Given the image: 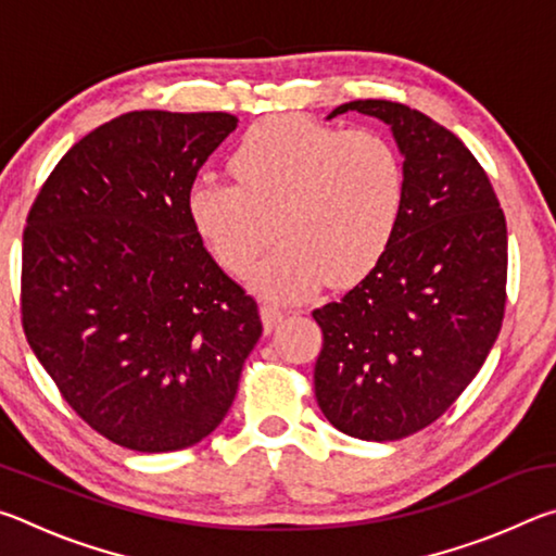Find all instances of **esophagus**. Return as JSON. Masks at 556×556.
<instances>
[{"label": "esophagus", "mask_w": 556, "mask_h": 556, "mask_svg": "<svg viewBox=\"0 0 556 556\" xmlns=\"http://www.w3.org/2000/svg\"><path fill=\"white\" fill-rule=\"evenodd\" d=\"M260 316H262V326H265V331L271 333L281 324V318H285V312H281V308H277L275 304H262L260 306Z\"/></svg>", "instance_id": "obj_1"}]
</instances>
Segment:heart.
I'll return each instance as SVG.
<instances>
[{
    "label": "heart",
    "instance_id": "heart-1",
    "mask_svg": "<svg viewBox=\"0 0 556 556\" xmlns=\"http://www.w3.org/2000/svg\"><path fill=\"white\" fill-rule=\"evenodd\" d=\"M232 181L201 176L188 215L218 265L269 301H299L326 285L351 287L392 248L409 174L402 149L380 129H343L299 115L257 122L230 156Z\"/></svg>",
    "mask_w": 556,
    "mask_h": 556
}]
</instances>
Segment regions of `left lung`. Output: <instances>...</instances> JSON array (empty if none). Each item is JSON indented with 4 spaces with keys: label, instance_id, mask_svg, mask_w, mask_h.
<instances>
[{
    "label": "left lung",
    "instance_id": "8db88e82",
    "mask_svg": "<svg viewBox=\"0 0 556 556\" xmlns=\"http://www.w3.org/2000/svg\"><path fill=\"white\" fill-rule=\"evenodd\" d=\"M348 110L390 125L407 162V208L392 248L341 301L316 308L324 345L316 402L348 437L397 441L437 421L501 333L507 228L491 178L460 139L402 102Z\"/></svg>",
    "mask_w": 556,
    "mask_h": 556
}]
</instances>
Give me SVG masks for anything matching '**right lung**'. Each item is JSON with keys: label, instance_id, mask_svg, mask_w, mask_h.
<instances>
[{"label": "right lung", "instance_id": "right-lung-1", "mask_svg": "<svg viewBox=\"0 0 556 556\" xmlns=\"http://www.w3.org/2000/svg\"><path fill=\"white\" fill-rule=\"evenodd\" d=\"M235 127L228 112L119 115L65 152L26 218V341L112 444H199L228 414L262 336L257 301L215 265L186 205Z\"/></svg>", "mask_w": 556, "mask_h": 556}]
</instances>
